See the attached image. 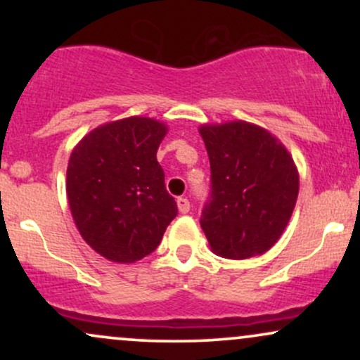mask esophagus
<instances>
[{"mask_svg": "<svg viewBox=\"0 0 360 360\" xmlns=\"http://www.w3.org/2000/svg\"><path fill=\"white\" fill-rule=\"evenodd\" d=\"M177 210H179V213L186 214L189 212V201L186 200V198H177Z\"/></svg>", "mask_w": 360, "mask_h": 360, "instance_id": "obj_1", "label": "esophagus"}]
</instances>
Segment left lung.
Instances as JSON below:
<instances>
[{
	"mask_svg": "<svg viewBox=\"0 0 360 360\" xmlns=\"http://www.w3.org/2000/svg\"><path fill=\"white\" fill-rule=\"evenodd\" d=\"M212 169L201 214L210 249L225 259L266 254L288 226L300 191L295 160L278 137L233 120L200 127Z\"/></svg>",
	"mask_w": 360,
	"mask_h": 360,
	"instance_id": "obj_1",
	"label": "left lung"
}]
</instances>
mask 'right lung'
<instances>
[{
    "label": "right lung",
    "instance_id": "right-lung-1",
    "mask_svg": "<svg viewBox=\"0 0 360 360\" xmlns=\"http://www.w3.org/2000/svg\"><path fill=\"white\" fill-rule=\"evenodd\" d=\"M166 134L159 120L128 117L96 127L72 148L65 191L74 223L111 262H137L154 252L177 214L157 162Z\"/></svg>",
    "mask_w": 360,
    "mask_h": 360
}]
</instances>
